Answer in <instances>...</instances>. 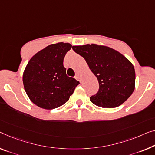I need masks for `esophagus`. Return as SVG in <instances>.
<instances>
[{
  "label": "esophagus",
  "instance_id": "obj_1",
  "mask_svg": "<svg viewBox=\"0 0 155 155\" xmlns=\"http://www.w3.org/2000/svg\"><path fill=\"white\" fill-rule=\"evenodd\" d=\"M75 79L79 81V82L81 83L82 82V78H81L79 75H76L75 76Z\"/></svg>",
  "mask_w": 155,
  "mask_h": 155
}]
</instances>
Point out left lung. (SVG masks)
I'll return each instance as SVG.
<instances>
[{
    "label": "left lung",
    "instance_id": "left-lung-1",
    "mask_svg": "<svg viewBox=\"0 0 155 155\" xmlns=\"http://www.w3.org/2000/svg\"><path fill=\"white\" fill-rule=\"evenodd\" d=\"M75 53L84 58L97 78L99 90L90 101L103 108H114L129 98L135 89V70L132 62L117 51L91 44L73 46Z\"/></svg>",
    "mask_w": 155,
    "mask_h": 155
}]
</instances>
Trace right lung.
<instances>
[{
	"label": "right lung",
	"mask_w": 155,
	"mask_h": 155,
	"mask_svg": "<svg viewBox=\"0 0 155 155\" xmlns=\"http://www.w3.org/2000/svg\"><path fill=\"white\" fill-rule=\"evenodd\" d=\"M71 47L69 43L51 44L28 61L23 74V86L30 101L39 107L53 109L61 106L80 84L67 76L63 65Z\"/></svg>",
	"instance_id": "1"
}]
</instances>
